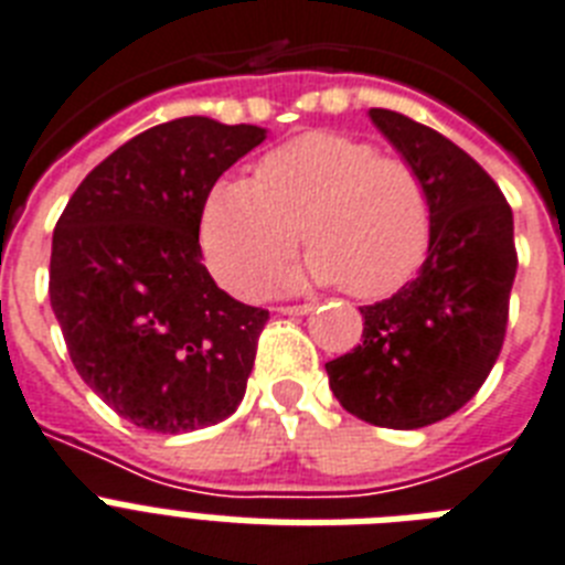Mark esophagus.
<instances>
[{
	"label": "esophagus",
	"mask_w": 565,
	"mask_h": 565,
	"mask_svg": "<svg viewBox=\"0 0 565 565\" xmlns=\"http://www.w3.org/2000/svg\"><path fill=\"white\" fill-rule=\"evenodd\" d=\"M313 310V305H281L278 307V313L284 316H307Z\"/></svg>",
	"instance_id": "esophagus-1"
}]
</instances>
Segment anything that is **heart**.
<instances>
[{
	"label": "heart",
	"mask_w": 565,
	"mask_h": 565,
	"mask_svg": "<svg viewBox=\"0 0 565 565\" xmlns=\"http://www.w3.org/2000/svg\"><path fill=\"white\" fill-rule=\"evenodd\" d=\"M301 237L307 258L284 290L345 284L356 298L401 287L424 260L433 211L409 162L377 156L342 132H305L258 162L255 179H226L203 211V249L226 287L255 296Z\"/></svg>",
	"instance_id": "obj_1"
}]
</instances>
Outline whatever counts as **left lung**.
Masks as SVG:
<instances>
[{"mask_svg":"<svg viewBox=\"0 0 565 565\" xmlns=\"http://www.w3.org/2000/svg\"><path fill=\"white\" fill-rule=\"evenodd\" d=\"M369 116L424 179L433 232L415 278L360 307L362 345L324 371L354 417L420 429L461 409L502 351L516 278L513 214L484 168L441 132L392 109Z\"/></svg>","mask_w":565,"mask_h":565,"instance_id":"left-lung-1","label":"left lung"}]
</instances>
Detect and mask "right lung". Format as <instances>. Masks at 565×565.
Here are the masks:
<instances>
[{
  "label": "right lung",
  "mask_w": 565,
  "mask_h": 565,
  "mask_svg": "<svg viewBox=\"0 0 565 565\" xmlns=\"http://www.w3.org/2000/svg\"><path fill=\"white\" fill-rule=\"evenodd\" d=\"M267 139L188 116L139 132L77 185L52 237L49 298L77 374L109 409L179 435L241 406L269 313L203 267L211 188Z\"/></svg>",
  "instance_id": "add662e5"
}]
</instances>
